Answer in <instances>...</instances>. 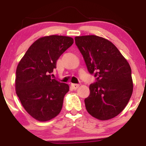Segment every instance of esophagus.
<instances>
[{
    "instance_id": "34e87169",
    "label": "esophagus",
    "mask_w": 146,
    "mask_h": 146,
    "mask_svg": "<svg viewBox=\"0 0 146 146\" xmlns=\"http://www.w3.org/2000/svg\"><path fill=\"white\" fill-rule=\"evenodd\" d=\"M71 86H72V88H73V89L76 90L79 88V86H80V84H71Z\"/></svg>"
}]
</instances>
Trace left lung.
<instances>
[{"label": "left lung", "mask_w": 146, "mask_h": 146, "mask_svg": "<svg viewBox=\"0 0 146 146\" xmlns=\"http://www.w3.org/2000/svg\"><path fill=\"white\" fill-rule=\"evenodd\" d=\"M75 44L90 74L97 82L89 86L85 99L91 116L104 121L117 116L128 104L133 91L131 68L118 48L106 38L95 35L76 36Z\"/></svg>", "instance_id": "8db88e82"}]
</instances>
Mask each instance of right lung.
I'll use <instances>...</instances> for the list:
<instances>
[{"label": "right lung", "mask_w": 146, "mask_h": 146, "mask_svg": "<svg viewBox=\"0 0 146 146\" xmlns=\"http://www.w3.org/2000/svg\"><path fill=\"white\" fill-rule=\"evenodd\" d=\"M73 44L71 37H42L29 46L18 63L16 93L25 110L38 121H49L61 111L69 86L51 79L50 74L60 56Z\"/></svg>", "instance_id": "obj_1"}]
</instances>
